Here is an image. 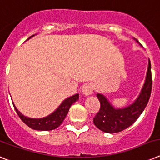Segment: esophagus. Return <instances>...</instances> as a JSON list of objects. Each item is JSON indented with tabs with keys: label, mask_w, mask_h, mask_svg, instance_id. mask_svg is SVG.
I'll list each match as a JSON object with an SVG mask.
<instances>
[{
	"label": "esophagus",
	"mask_w": 160,
	"mask_h": 160,
	"mask_svg": "<svg viewBox=\"0 0 160 160\" xmlns=\"http://www.w3.org/2000/svg\"><path fill=\"white\" fill-rule=\"evenodd\" d=\"M93 93V85L91 84H85L82 87V93L84 96L90 95Z\"/></svg>",
	"instance_id": "1"
}]
</instances>
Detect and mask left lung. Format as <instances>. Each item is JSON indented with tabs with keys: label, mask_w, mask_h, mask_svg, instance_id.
Masks as SVG:
<instances>
[{
	"label": "left lung",
	"mask_w": 160,
	"mask_h": 160,
	"mask_svg": "<svg viewBox=\"0 0 160 160\" xmlns=\"http://www.w3.org/2000/svg\"><path fill=\"white\" fill-rule=\"evenodd\" d=\"M136 42L138 41L136 40ZM152 89L151 65L150 59L148 63L147 73L141 93L135 102L122 108H116L101 93H97L100 102V109L93 118V124L102 132L117 133L132 126L140 117L150 99Z\"/></svg>",
	"instance_id": "left-lung-1"
}]
</instances>
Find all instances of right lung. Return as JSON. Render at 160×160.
Listing matches in <instances>:
<instances>
[{"label":"right lung","mask_w":160,"mask_h":160,"mask_svg":"<svg viewBox=\"0 0 160 160\" xmlns=\"http://www.w3.org/2000/svg\"><path fill=\"white\" fill-rule=\"evenodd\" d=\"M33 36L29 37V38ZM78 99H79V93H76L75 95L66 98L52 113L42 118H31L24 116L19 110L17 109L14 102H13V105H14V108H15L18 116L28 127L33 130H38V131H51V130L58 128L62 124L68 113L71 106Z\"/></svg>","instance_id":"obj_1"}]
</instances>
